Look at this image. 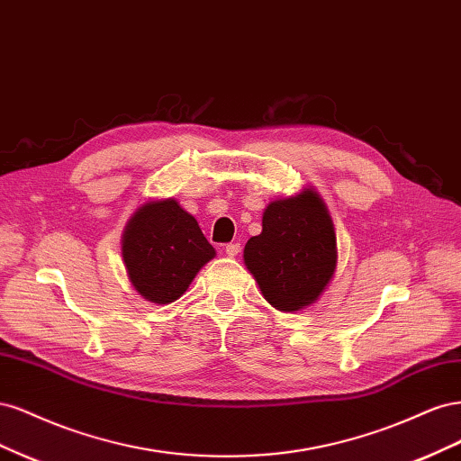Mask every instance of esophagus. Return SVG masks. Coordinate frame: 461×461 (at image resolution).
Returning a JSON list of instances; mask_svg holds the SVG:
<instances>
[{"mask_svg": "<svg viewBox=\"0 0 461 461\" xmlns=\"http://www.w3.org/2000/svg\"><path fill=\"white\" fill-rule=\"evenodd\" d=\"M225 252H227V256H230V258L239 256V254H240V244H239V242H230V244H227V246H225Z\"/></svg>", "mask_w": 461, "mask_h": 461, "instance_id": "34e87169", "label": "esophagus"}]
</instances>
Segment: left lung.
I'll list each match as a JSON object with an SVG mask.
<instances>
[{"label": "left lung", "instance_id": "8db88e82", "mask_svg": "<svg viewBox=\"0 0 461 461\" xmlns=\"http://www.w3.org/2000/svg\"><path fill=\"white\" fill-rule=\"evenodd\" d=\"M246 267L261 294L281 312L313 303L337 267V236L313 190L276 200L263 212V230L244 248Z\"/></svg>", "mask_w": 461, "mask_h": 461}]
</instances>
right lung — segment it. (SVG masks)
Instances as JSON below:
<instances>
[{
	"instance_id": "right-lung-1",
	"label": "right lung",
	"mask_w": 461,
	"mask_h": 461,
	"mask_svg": "<svg viewBox=\"0 0 461 461\" xmlns=\"http://www.w3.org/2000/svg\"><path fill=\"white\" fill-rule=\"evenodd\" d=\"M215 256L198 221L175 200L149 202L129 221L122 259L131 283L156 303L180 298L203 265Z\"/></svg>"
}]
</instances>
